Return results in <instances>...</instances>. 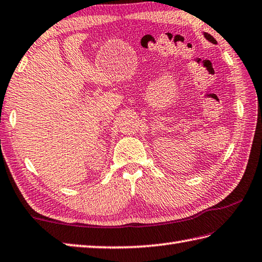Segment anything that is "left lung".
Segmentation results:
<instances>
[{"mask_svg":"<svg viewBox=\"0 0 262 262\" xmlns=\"http://www.w3.org/2000/svg\"><path fill=\"white\" fill-rule=\"evenodd\" d=\"M203 35H204V37H205V39H206L207 41H210L211 43H213V45H216V43H217L216 40L214 39V37H213L211 34H208V33H206V32H203Z\"/></svg>","mask_w":262,"mask_h":262,"instance_id":"obj_1","label":"left lung"}]
</instances>
